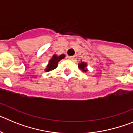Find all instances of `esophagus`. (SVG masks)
Here are the masks:
<instances>
[{
  "label": "esophagus",
  "mask_w": 133,
  "mask_h": 133,
  "mask_svg": "<svg viewBox=\"0 0 133 133\" xmlns=\"http://www.w3.org/2000/svg\"><path fill=\"white\" fill-rule=\"evenodd\" d=\"M66 59L70 60V61H72V60L74 59V56H66Z\"/></svg>",
  "instance_id": "obj_1"
}]
</instances>
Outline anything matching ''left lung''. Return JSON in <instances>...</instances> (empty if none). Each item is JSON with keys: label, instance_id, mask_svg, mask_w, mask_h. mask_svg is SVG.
<instances>
[{"label": "left lung", "instance_id": "obj_1", "mask_svg": "<svg viewBox=\"0 0 133 133\" xmlns=\"http://www.w3.org/2000/svg\"><path fill=\"white\" fill-rule=\"evenodd\" d=\"M78 66H79V68L81 69V70L84 71V72L87 71V69H85V67L87 66V64L84 63V62H81V63H80V64H78Z\"/></svg>", "mask_w": 133, "mask_h": 133}]
</instances>
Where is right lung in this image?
I'll return each mask as SVG.
<instances>
[{
  "label": "right lung",
  "instance_id": "1",
  "mask_svg": "<svg viewBox=\"0 0 133 133\" xmlns=\"http://www.w3.org/2000/svg\"><path fill=\"white\" fill-rule=\"evenodd\" d=\"M64 55H61L60 56H56V55H54L52 58L49 61V63L48 64L46 69V71H50V70H54L55 69H56L57 65H58V63L61 61V59L64 58Z\"/></svg>",
  "mask_w": 133,
  "mask_h": 133
}]
</instances>
